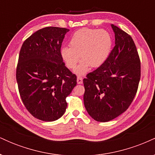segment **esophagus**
I'll use <instances>...</instances> for the list:
<instances>
[{
    "mask_svg": "<svg viewBox=\"0 0 155 155\" xmlns=\"http://www.w3.org/2000/svg\"><path fill=\"white\" fill-rule=\"evenodd\" d=\"M83 82V79L82 77H81V76H78L77 77V83L80 84H82Z\"/></svg>",
    "mask_w": 155,
    "mask_h": 155,
    "instance_id": "34e87169",
    "label": "esophagus"
}]
</instances>
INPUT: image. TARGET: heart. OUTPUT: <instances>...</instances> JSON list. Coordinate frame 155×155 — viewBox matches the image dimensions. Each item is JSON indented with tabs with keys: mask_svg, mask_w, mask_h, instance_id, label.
Segmentation results:
<instances>
[{
	"mask_svg": "<svg viewBox=\"0 0 155 155\" xmlns=\"http://www.w3.org/2000/svg\"><path fill=\"white\" fill-rule=\"evenodd\" d=\"M69 47L61 49L62 58L68 68H76V74L83 75L88 71L90 65L92 68L101 66L107 60L111 51V35L104 30L83 28L76 31L71 37Z\"/></svg>",
	"mask_w": 155,
	"mask_h": 155,
	"instance_id": "b5f03b06",
	"label": "heart"
}]
</instances>
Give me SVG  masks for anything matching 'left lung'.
Instances as JSON below:
<instances>
[{
  "instance_id": "8db88e82",
  "label": "left lung",
  "mask_w": 155,
  "mask_h": 155,
  "mask_svg": "<svg viewBox=\"0 0 155 155\" xmlns=\"http://www.w3.org/2000/svg\"><path fill=\"white\" fill-rule=\"evenodd\" d=\"M115 46L107 60L83 79L84 104L92 119L111 121L133 102L140 79V60L133 38L111 25Z\"/></svg>"
}]
</instances>
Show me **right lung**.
<instances>
[{
	"mask_svg": "<svg viewBox=\"0 0 155 155\" xmlns=\"http://www.w3.org/2000/svg\"><path fill=\"white\" fill-rule=\"evenodd\" d=\"M68 31L58 27L42 28L25 41L19 51L16 79L21 99L31 115L45 122L63 116L66 97L77 83L61 54Z\"/></svg>",
	"mask_w": 155,
	"mask_h": 155,
	"instance_id": "1",
	"label": "right lung"
}]
</instances>
